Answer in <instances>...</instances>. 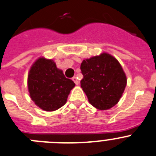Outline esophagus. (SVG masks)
Listing matches in <instances>:
<instances>
[{"label": "esophagus", "mask_w": 156, "mask_h": 156, "mask_svg": "<svg viewBox=\"0 0 156 156\" xmlns=\"http://www.w3.org/2000/svg\"><path fill=\"white\" fill-rule=\"evenodd\" d=\"M72 80H73V81H74V83L76 84L77 86H78V84H79V82H78V78H77L76 77H73V78H72Z\"/></svg>", "instance_id": "34e87169"}]
</instances>
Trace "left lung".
Instances as JSON below:
<instances>
[{"instance_id": "8db88e82", "label": "left lung", "mask_w": 156, "mask_h": 156, "mask_svg": "<svg viewBox=\"0 0 156 156\" xmlns=\"http://www.w3.org/2000/svg\"><path fill=\"white\" fill-rule=\"evenodd\" d=\"M81 70L84 77L81 87L94 108L108 110L118 104L126 86L127 78L116 58L103 52L84 59Z\"/></svg>"}]
</instances>
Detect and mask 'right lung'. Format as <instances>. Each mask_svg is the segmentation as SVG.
Here are the masks:
<instances>
[{
  "instance_id": "right-lung-1",
  "label": "right lung",
  "mask_w": 156,
  "mask_h": 156,
  "mask_svg": "<svg viewBox=\"0 0 156 156\" xmlns=\"http://www.w3.org/2000/svg\"><path fill=\"white\" fill-rule=\"evenodd\" d=\"M75 86L64 76L52 59L41 56L30 68L27 87L31 100L45 112H54L63 107L70 90Z\"/></svg>"
}]
</instances>
